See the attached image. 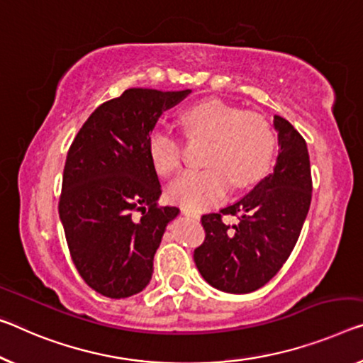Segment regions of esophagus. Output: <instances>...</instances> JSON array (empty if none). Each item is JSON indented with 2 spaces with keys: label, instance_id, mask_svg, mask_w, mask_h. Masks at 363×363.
Listing matches in <instances>:
<instances>
[{
  "label": "esophagus",
  "instance_id": "34e87169",
  "mask_svg": "<svg viewBox=\"0 0 363 363\" xmlns=\"http://www.w3.org/2000/svg\"><path fill=\"white\" fill-rule=\"evenodd\" d=\"M182 213H183V216H186V217H193V219H199V214L196 213V211H193V209L182 208Z\"/></svg>",
  "mask_w": 363,
  "mask_h": 363
}]
</instances>
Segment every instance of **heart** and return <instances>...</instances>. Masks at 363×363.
<instances>
[{
  "label": "heart",
  "instance_id": "heart-1",
  "mask_svg": "<svg viewBox=\"0 0 363 363\" xmlns=\"http://www.w3.org/2000/svg\"><path fill=\"white\" fill-rule=\"evenodd\" d=\"M191 138L211 139L204 170H188L170 183L169 198L188 209H206L219 204L233 185L245 188L263 177L272 162L276 135L263 115L204 100L182 113ZM147 149L154 169L172 175L180 169V141L170 131H150Z\"/></svg>",
  "mask_w": 363,
  "mask_h": 363
}]
</instances>
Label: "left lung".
<instances>
[{
	"mask_svg": "<svg viewBox=\"0 0 363 363\" xmlns=\"http://www.w3.org/2000/svg\"><path fill=\"white\" fill-rule=\"evenodd\" d=\"M279 155L269 175L220 213L201 217L206 238L194 250L204 281L227 294L258 291L274 277L297 243L311 203L310 155L305 139L274 115ZM239 216L237 225L221 220Z\"/></svg>",
	"mask_w": 363,
	"mask_h": 363,
	"instance_id": "8db88e82",
	"label": "left lung"
}]
</instances>
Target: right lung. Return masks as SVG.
Instances as JSON below:
<instances>
[{
  "mask_svg": "<svg viewBox=\"0 0 363 363\" xmlns=\"http://www.w3.org/2000/svg\"><path fill=\"white\" fill-rule=\"evenodd\" d=\"M189 92L128 89L94 110L68 150L60 220L76 269L105 297L146 289L165 228L180 214L157 206L162 188L147 139L160 115Z\"/></svg>",
  "mask_w": 363,
  "mask_h": 363,
  "instance_id": "obj_1",
  "label": "right lung"
}]
</instances>
